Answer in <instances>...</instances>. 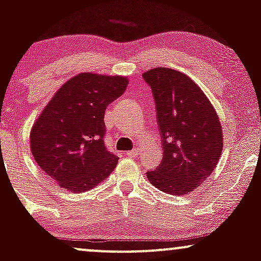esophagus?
<instances>
[{
    "mask_svg": "<svg viewBox=\"0 0 261 261\" xmlns=\"http://www.w3.org/2000/svg\"><path fill=\"white\" fill-rule=\"evenodd\" d=\"M125 154L128 155V157H137V155L140 154V151H139V148H135V149H133V151L126 152Z\"/></svg>",
    "mask_w": 261,
    "mask_h": 261,
    "instance_id": "1",
    "label": "esophagus"
}]
</instances>
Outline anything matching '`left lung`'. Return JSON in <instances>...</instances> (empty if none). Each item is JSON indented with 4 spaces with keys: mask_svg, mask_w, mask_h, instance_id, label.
<instances>
[{
    "mask_svg": "<svg viewBox=\"0 0 261 261\" xmlns=\"http://www.w3.org/2000/svg\"><path fill=\"white\" fill-rule=\"evenodd\" d=\"M151 87L163 158L148 180L170 195L189 194L216 168L223 148L220 119L207 97L187 74L155 67L142 74Z\"/></svg>",
    "mask_w": 261,
    "mask_h": 261,
    "instance_id": "obj_1",
    "label": "left lung"
}]
</instances>
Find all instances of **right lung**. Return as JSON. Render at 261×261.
<instances>
[{
	"label": "right lung",
	"instance_id": "1",
	"mask_svg": "<svg viewBox=\"0 0 261 261\" xmlns=\"http://www.w3.org/2000/svg\"><path fill=\"white\" fill-rule=\"evenodd\" d=\"M128 81L120 76L80 73L44 108L31 133L33 157L59 187L89 190L108 178L119 157L104 143V113L121 97Z\"/></svg>",
	"mask_w": 261,
	"mask_h": 261
}]
</instances>
